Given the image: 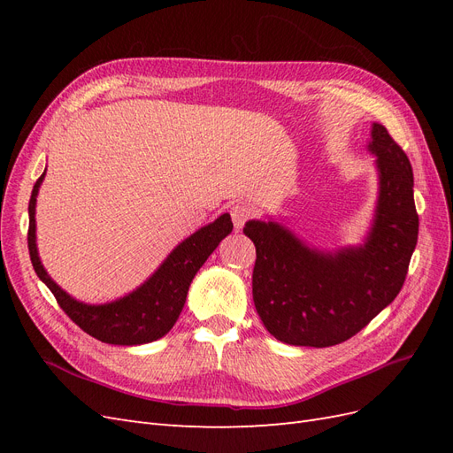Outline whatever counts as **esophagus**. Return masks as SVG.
Masks as SVG:
<instances>
[{"instance_id":"1","label":"esophagus","mask_w":453,"mask_h":453,"mask_svg":"<svg viewBox=\"0 0 453 453\" xmlns=\"http://www.w3.org/2000/svg\"><path fill=\"white\" fill-rule=\"evenodd\" d=\"M255 215H257V210L253 208V205L245 203V202H236L230 208V217H232V223H234L236 230H242L243 225L251 221Z\"/></svg>"}]
</instances>
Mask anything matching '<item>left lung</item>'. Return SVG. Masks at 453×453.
Returning a JSON list of instances; mask_svg holds the SVG:
<instances>
[{"label":"left lung","instance_id":"left-lung-1","mask_svg":"<svg viewBox=\"0 0 453 453\" xmlns=\"http://www.w3.org/2000/svg\"><path fill=\"white\" fill-rule=\"evenodd\" d=\"M380 198L363 248L310 250L289 228L250 221L257 250L253 303L268 333L285 344L328 348L357 334L403 289L418 243L414 173L386 127H372Z\"/></svg>","mask_w":453,"mask_h":453}]
</instances>
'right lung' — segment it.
<instances>
[{"instance_id": "obj_1", "label": "right lung", "mask_w": 453, "mask_h": 453, "mask_svg": "<svg viewBox=\"0 0 453 453\" xmlns=\"http://www.w3.org/2000/svg\"><path fill=\"white\" fill-rule=\"evenodd\" d=\"M43 175L39 177L32 190L28 205V250L34 270L50 293L57 298L58 306L65 311L77 326L96 340L115 346H138L162 338L175 325L185 306L188 285L196 276L200 266L208 260L223 238L232 232L230 215L225 213L211 225L200 228L193 236L170 253L162 266L150 276L140 289L128 296H122L115 303L102 306H88L77 303L60 287L54 283L41 265L35 248V198Z\"/></svg>"}]
</instances>
